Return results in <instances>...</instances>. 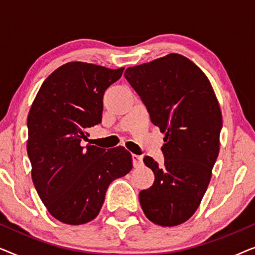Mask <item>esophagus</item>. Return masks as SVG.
I'll return each instance as SVG.
<instances>
[{"mask_svg": "<svg viewBox=\"0 0 255 255\" xmlns=\"http://www.w3.org/2000/svg\"><path fill=\"white\" fill-rule=\"evenodd\" d=\"M132 161H133V166L137 168V167H140L142 165V156L132 154Z\"/></svg>", "mask_w": 255, "mask_h": 255, "instance_id": "34e87169", "label": "esophagus"}]
</instances>
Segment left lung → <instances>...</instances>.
<instances>
[{
    "label": "left lung",
    "instance_id": "8db88e82",
    "mask_svg": "<svg viewBox=\"0 0 255 255\" xmlns=\"http://www.w3.org/2000/svg\"><path fill=\"white\" fill-rule=\"evenodd\" d=\"M124 76L165 133L163 166L144 158L155 180L139 193L142 211L154 224H182L197 210L218 156L223 121L215 92L204 73L176 53L128 67Z\"/></svg>",
    "mask_w": 255,
    "mask_h": 255
}]
</instances>
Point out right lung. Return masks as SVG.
I'll return each instance as SVG.
<instances>
[{"label": "right lung", "instance_id": "1", "mask_svg": "<svg viewBox=\"0 0 255 255\" xmlns=\"http://www.w3.org/2000/svg\"><path fill=\"white\" fill-rule=\"evenodd\" d=\"M124 68L68 62L41 85L27 116V155L41 202L65 224H86L99 215L115 179L132 169L122 146H83L87 130L102 122L103 95Z\"/></svg>", "mask_w": 255, "mask_h": 255}]
</instances>
